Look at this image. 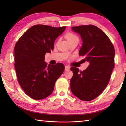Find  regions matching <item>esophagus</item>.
Here are the masks:
<instances>
[{"label": "esophagus", "mask_w": 126, "mask_h": 126, "mask_svg": "<svg viewBox=\"0 0 126 126\" xmlns=\"http://www.w3.org/2000/svg\"><path fill=\"white\" fill-rule=\"evenodd\" d=\"M70 69V67L69 66H65V70L67 71V70H69Z\"/></svg>", "instance_id": "34e87169"}]
</instances>
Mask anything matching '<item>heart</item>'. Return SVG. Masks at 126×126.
I'll list each match as a JSON object with an SVG mask.
<instances>
[{"label":"heart","instance_id":"heart-1","mask_svg":"<svg viewBox=\"0 0 126 126\" xmlns=\"http://www.w3.org/2000/svg\"><path fill=\"white\" fill-rule=\"evenodd\" d=\"M77 38V37L73 33H68L67 34V35H66V38H67L68 42L71 39H73L74 38Z\"/></svg>","mask_w":126,"mask_h":126}]
</instances>
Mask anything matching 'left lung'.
Masks as SVG:
<instances>
[{
	"mask_svg": "<svg viewBox=\"0 0 126 126\" xmlns=\"http://www.w3.org/2000/svg\"><path fill=\"white\" fill-rule=\"evenodd\" d=\"M71 29L81 37L83 43L79 55L89 65L83 71L71 68L73 73L71 90L80 100L92 101L98 97L108 84L114 68L115 49L107 36L97 26L81 25Z\"/></svg>",
	"mask_w": 126,
	"mask_h": 126,
	"instance_id": "obj_1",
	"label": "left lung"
}]
</instances>
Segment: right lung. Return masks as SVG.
<instances>
[{
	"instance_id": "add662e5",
	"label": "right lung",
	"mask_w": 126,
	"mask_h": 126,
	"mask_svg": "<svg viewBox=\"0 0 126 126\" xmlns=\"http://www.w3.org/2000/svg\"><path fill=\"white\" fill-rule=\"evenodd\" d=\"M66 26L45 25L32 26L24 33L15 47V68L19 83L29 97L42 100L51 94L55 84L64 70L58 63L47 66L46 53L53 49L54 42Z\"/></svg>"
}]
</instances>
